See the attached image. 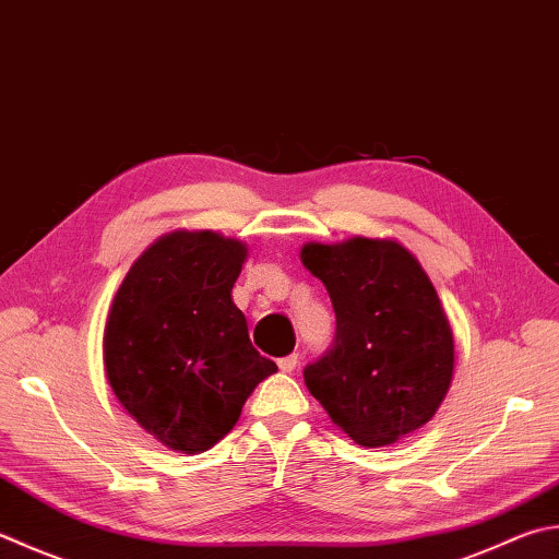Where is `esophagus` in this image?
<instances>
[{
	"label": "esophagus",
	"instance_id": "obj_1",
	"mask_svg": "<svg viewBox=\"0 0 559 559\" xmlns=\"http://www.w3.org/2000/svg\"><path fill=\"white\" fill-rule=\"evenodd\" d=\"M277 365H280L282 372H294V370H297V365H299V355L292 353L287 357H280Z\"/></svg>",
	"mask_w": 559,
	"mask_h": 559
}]
</instances>
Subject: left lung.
Masks as SVG:
<instances>
[{
	"mask_svg": "<svg viewBox=\"0 0 559 559\" xmlns=\"http://www.w3.org/2000/svg\"><path fill=\"white\" fill-rule=\"evenodd\" d=\"M301 262L335 311V335L304 382L355 443L389 445L428 424L443 402L455 343L424 267L394 240L309 243Z\"/></svg>",
	"mask_w": 559,
	"mask_h": 559,
	"instance_id": "1",
	"label": "left lung"
}]
</instances>
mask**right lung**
I'll return each instance as SVG.
<instances>
[{"mask_svg": "<svg viewBox=\"0 0 559 559\" xmlns=\"http://www.w3.org/2000/svg\"><path fill=\"white\" fill-rule=\"evenodd\" d=\"M246 246L212 230H177L133 262L104 329L116 399L173 450H209L277 365L250 343L230 289Z\"/></svg>", "mask_w": 559, "mask_h": 559, "instance_id": "obj_1", "label": "right lung"}]
</instances>
